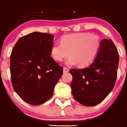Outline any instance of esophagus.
<instances>
[{"label": "esophagus", "mask_w": 127, "mask_h": 127, "mask_svg": "<svg viewBox=\"0 0 127 127\" xmlns=\"http://www.w3.org/2000/svg\"><path fill=\"white\" fill-rule=\"evenodd\" d=\"M63 72L64 73H67L69 72V69H67V67H64L63 68Z\"/></svg>", "instance_id": "esophagus-1"}]
</instances>
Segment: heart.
Listing matches in <instances>:
<instances>
[{
	"label": "heart",
	"instance_id": "obj_1",
	"mask_svg": "<svg viewBox=\"0 0 127 127\" xmlns=\"http://www.w3.org/2000/svg\"><path fill=\"white\" fill-rule=\"evenodd\" d=\"M101 41L99 36L90 32L67 34L62 37L61 43L55 44L51 48V55L58 62H61L68 54L66 61L69 65L85 67L93 62L98 54Z\"/></svg>",
	"mask_w": 127,
	"mask_h": 127
}]
</instances>
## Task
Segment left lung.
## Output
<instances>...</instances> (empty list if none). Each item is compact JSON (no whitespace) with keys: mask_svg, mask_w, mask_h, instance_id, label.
<instances>
[{"mask_svg":"<svg viewBox=\"0 0 127 127\" xmlns=\"http://www.w3.org/2000/svg\"><path fill=\"white\" fill-rule=\"evenodd\" d=\"M119 54L111 39H103L96 58L84 69H71V89L74 99L94 106L105 99L113 89L117 79Z\"/></svg>","mask_w":127,"mask_h":127,"instance_id":"1","label":"left lung"}]
</instances>
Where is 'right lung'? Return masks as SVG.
Returning a JSON list of instances; mask_svg holds the SVG:
<instances>
[{"label": "right lung", "instance_id": "1", "mask_svg": "<svg viewBox=\"0 0 127 127\" xmlns=\"http://www.w3.org/2000/svg\"><path fill=\"white\" fill-rule=\"evenodd\" d=\"M54 36L34 32L18 39L10 56L13 88L32 105L44 103L53 96L63 68L50 56Z\"/></svg>", "mask_w": 127, "mask_h": 127}]
</instances>
